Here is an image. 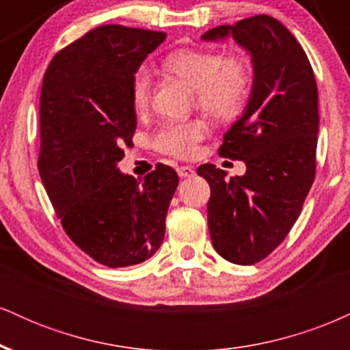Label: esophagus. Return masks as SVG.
Masks as SVG:
<instances>
[{
  "mask_svg": "<svg viewBox=\"0 0 350 350\" xmlns=\"http://www.w3.org/2000/svg\"><path fill=\"white\" fill-rule=\"evenodd\" d=\"M178 174L180 176V178H192V176L196 174V170L192 166H179Z\"/></svg>",
  "mask_w": 350,
  "mask_h": 350,
  "instance_id": "1",
  "label": "esophagus"
}]
</instances>
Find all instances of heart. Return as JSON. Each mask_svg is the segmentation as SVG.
<instances>
[{"label":"heart","instance_id":"1","mask_svg":"<svg viewBox=\"0 0 350 350\" xmlns=\"http://www.w3.org/2000/svg\"><path fill=\"white\" fill-rule=\"evenodd\" d=\"M163 67L194 88L198 105L212 118L230 120L242 111L250 85V74L243 60L224 59L222 54L211 51L180 49L167 54ZM150 88L148 70L136 72L131 82V102L136 110L146 107ZM202 136L204 124L200 122H170L158 131L154 144L166 154L189 158Z\"/></svg>","mask_w":350,"mask_h":350}]
</instances>
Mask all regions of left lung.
<instances>
[{
	"label": "left lung",
	"instance_id": "8db88e82",
	"mask_svg": "<svg viewBox=\"0 0 350 350\" xmlns=\"http://www.w3.org/2000/svg\"><path fill=\"white\" fill-rule=\"evenodd\" d=\"M228 36L250 54L253 85L219 154L240 159L247 171L226 179L214 164H202L198 174L211 186L207 217L215 252L230 263L253 265L283 242L314 180L317 85L306 52L278 19L252 16L212 27L200 39Z\"/></svg>",
	"mask_w": 350,
	"mask_h": 350
}]
</instances>
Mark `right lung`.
Wrapping results in <instances>:
<instances>
[{
    "instance_id": "obj_1",
    "label": "right lung",
    "mask_w": 350,
    "mask_h": 350,
    "mask_svg": "<svg viewBox=\"0 0 350 350\" xmlns=\"http://www.w3.org/2000/svg\"><path fill=\"white\" fill-rule=\"evenodd\" d=\"M164 39L158 31L98 26L57 52L42 80V184L72 242L110 268L142 263L161 247L179 183L161 163L144 179L116 167L136 130L131 82Z\"/></svg>"
}]
</instances>
